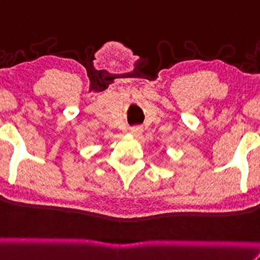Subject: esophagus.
<instances>
[{
	"mask_svg": "<svg viewBox=\"0 0 260 260\" xmlns=\"http://www.w3.org/2000/svg\"><path fill=\"white\" fill-rule=\"evenodd\" d=\"M142 132H143V127H140V126L132 127V128H131V129H129V133L132 134V136H134V137L140 136V134H142Z\"/></svg>",
	"mask_w": 260,
	"mask_h": 260,
	"instance_id": "esophagus-1",
	"label": "esophagus"
}]
</instances>
